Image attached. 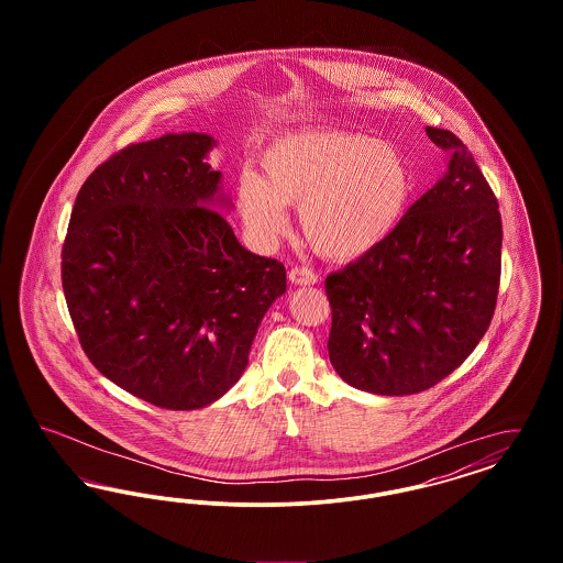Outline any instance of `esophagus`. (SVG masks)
I'll list each match as a JSON object with an SVG mask.
<instances>
[{
	"mask_svg": "<svg viewBox=\"0 0 563 563\" xmlns=\"http://www.w3.org/2000/svg\"><path fill=\"white\" fill-rule=\"evenodd\" d=\"M289 280L297 287H310L319 283V276L308 268H294L289 272Z\"/></svg>",
	"mask_w": 563,
	"mask_h": 563,
	"instance_id": "obj_1",
	"label": "esophagus"
}]
</instances>
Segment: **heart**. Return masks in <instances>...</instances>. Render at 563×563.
Segmentation results:
<instances>
[{"mask_svg":"<svg viewBox=\"0 0 563 563\" xmlns=\"http://www.w3.org/2000/svg\"><path fill=\"white\" fill-rule=\"evenodd\" d=\"M262 170H242L236 207L246 232L272 244L289 228L285 207H299L308 244L327 260L352 262L386 241L413 196L401 150L367 134L317 129L274 139Z\"/></svg>","mask_w":563,"mask_h":563,"instance_id":"1","label":"heart"}]
</instances>
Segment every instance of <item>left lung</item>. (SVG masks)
Wrapping results in <instances>:
<instances>
[{
    "instance_id": "8db88e82",
    "label": "left lung",
    "mask_w": 563,
    "mask_h": 563,
    "mask_svg": "<svg viewBox=\"0 0 563 563\" xmlns=\"http://www.w3.org/2000/svg\"><path fill=\"white\" fill-rule=\"evenodd\" d=\"M448 168L399 228L324 280L329 361L350 386L384 397L429 390L482 342L496 308L503 219L466 145L427 129Z\"/></svg>"
}]
</instances>
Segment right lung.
Instances as JSON below:
<instances>
[{"instance_id":"obj_1","label":"right lung","mask_w":563,"mask_h":563,"mask_svg":"<svg viewBox=\"0 0 563 563\" xmlns=\"http://www.w3.org/2000/svg\"><path fill=\"white\" fill-rule=\"evenodd\" d=\"M214 145L207 133L129 145L84 181L63 244V291L90 363L175 411L241 379L287 291L285 266L246 251L217 213L234 205L209 164Z\"/></svg>"}]
</instances>
